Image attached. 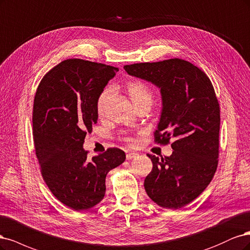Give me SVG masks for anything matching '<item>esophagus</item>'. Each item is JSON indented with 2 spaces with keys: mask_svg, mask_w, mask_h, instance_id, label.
I'll return each instance as SVG.
<instances>
[{
  "mask_svg": "<svg viewBox=\"0 0 250 250\" xmlns=\"http://www.w3.org/2000/svg\"><path fill=\"white\" fill-rule=\"evenodd\" d=\"M139 155L137 154V152H134V151H131V152H126V159H133V158H136V157H138Z\"/></svg>",
  "mask_w": 250,
  "mask_h": 250,
  "instance_id": "34e87169",
  "label": "esophagus"
}]
</instances>
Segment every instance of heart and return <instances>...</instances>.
Returning a JSON list of instances; mask_svg holds the SVG:
<instances>
[{"label":"heart","mask_w":250,"mask_h":250,"mask_svg":"<svg viewBox=\"0 0 250 250\" xmlns=\"http://www.w3.org/2000/svg\"><path fill=\"white\" fill-rule=\"evenodd\" d=\"M126 91L130 95V98L134 104H138L139 103L143 101H152V93L149 90V88L140 81H132L126 84ZM111 93V88L110 87H104V89L100 92L98 99L95 102V109L96 113L99 115H102L104 111V107H106V103ZM122 139L126 143H133L134 140L132 137L127 135H123Z\"/></svg>","instance_id":"obj_1"}]
</instances>
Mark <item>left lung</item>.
Listing matches in <instances>:
<instances>
[{"mask_svg":"<svg viewBox=\"0 0 250 250\" xmlns=\"http://www.w3.org/2000/svg\"><path fill=\"white\" fill-rule=\"evenodd\" d=\"M124 67L161 88L163 108L154 141L170 143L173 151L161 160L147 155L152 170L144 188L157 205L181 208L204 192L218 166L220 106L213 84L200 68L179 58Z\"/></svg>","mask_w":250,"mask_h":250,"instance_id":"obj_1","label":"left lung"}]
</instances>
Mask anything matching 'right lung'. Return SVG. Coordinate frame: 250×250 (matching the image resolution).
<instances>
[{"mask_svg": "<svg viewBox=\"0 0 250 250\" xmlns=\"http://www.w3.org/2000/svg\"><path fill=\"white\" fill-rule=\"evenodd\" d=\"M118 68L83 59H66L40 81L33 104V137L40 172L54 196L75 211L104 198L107 173L125 160L110 147L87 158V133L98 122L95 102Z\"/></svg>", "mask_w": 250, "mask_h": 250, "instance_id": "1", "label": "right lung"}]
</instances>
